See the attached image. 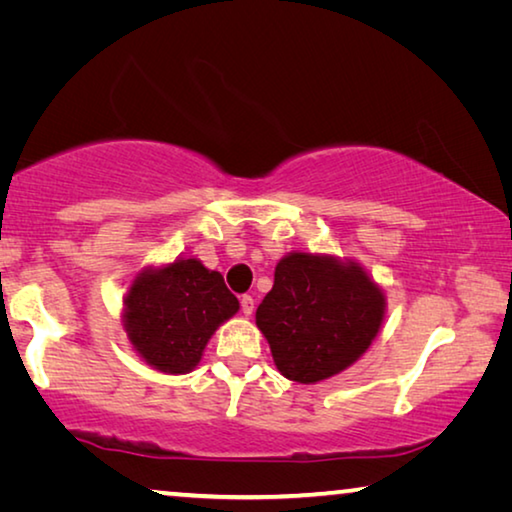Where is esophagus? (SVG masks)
<instances>
[{"label": "esophagus", "mask_w": 512, "mask_h": 512, "mask_svg": "<svg viewBox=\"0 0 512 512\" xmlns=\"http://www.w3.org/2000/svg\"><path fill=\"white\" fill-rule=\"evenodd\" d=\"M253 309H255V300H253V296H244V298H241V311H244L246 316L253 314Z\"/></svg>", "instance_id": "obj_1"}]
</instances>
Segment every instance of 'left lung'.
<instances>
[{
  "label": "left lung",
  "instance_id": "left-lung-1",
  "mask_svg": "<svg viewBox=\"0 0 512 512\" xmlns=\"http://www.w3.org/2000/svg\"><path fill=\"white\" fill-rule=\"evenodd\" d=\"M386 298L359 264L291 253L275 266L273 289L257 307V327L277 370L316 384L339 375L370 348Z\"/></svg>",
  "mask_w": 512,
  "mask_h": 512
}]
</instances>
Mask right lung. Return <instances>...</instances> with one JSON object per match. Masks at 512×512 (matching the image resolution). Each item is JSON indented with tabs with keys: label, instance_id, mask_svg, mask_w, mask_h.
<instances>
[{
	"label": "right lung",
	"instance_id": "add662e5",
	"mask_svg": "<svg viewBox=\"0 0 512 512\" xmlns=\"http://www.w3.org/2000/svg\"><path fill=\"white\" fill-rule=\"evenodd\" d=\"M124 305L128 341L149 366L169 375L196 368L214 329L239 311L223 275L198 259L140 273Z\"/></svg>",
	"mask_w": 512,
	"mask_h": 512
}]
</instances>
